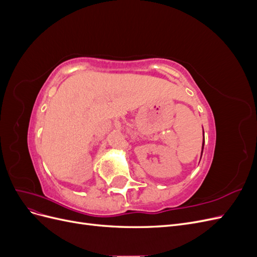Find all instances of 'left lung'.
I'll list each match as a JSON object with an SVG mask.
<instances>
[{
  "label": "left lung",
  "instance_id": "left-lung-1",
  "mask_svg": "<svg viewBox=\"0 0 257 257\" xmlns=\"http://www.w3.org/2000/svg\"><path fill=\"white\" fill-rule=\"evenodd\" d=\"M204 143H205V141H204ZM204 143H203V148H201V154H203V150H204Z\"/></svg>",
  "mask_w": 257,
  "mask_h": 257
}]
</instances>
